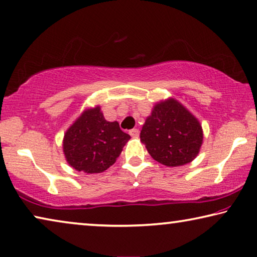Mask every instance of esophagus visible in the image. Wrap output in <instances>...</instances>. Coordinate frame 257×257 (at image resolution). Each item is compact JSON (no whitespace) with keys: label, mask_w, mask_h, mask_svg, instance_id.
<instances>
[{"label":"esophagus","mask_w":257,"mask_h":257,"mask_svg":"<svg viewBox=\"0 0 257 257\" xmlns=\"http://www.w3.org/2000/svg\"><path fill=\"white\" fill-rule=\"evenodd\" d=\"M129 135L132 136V137H139V135H140V130L136 129V128L129 130Z\"/></svg>","instance_id":"obj_1"}]
</instances>
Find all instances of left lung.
Returning a JSON list of instances; mask_svg holds the SVG:
<instances>
[{"mask_svg": "<svg viewBox=\"0 0 257 257\" xmlns=\"http://www.w3.org/2000/svg\"><path fill=\"white\" fill-rule=\"evenodd\" d=\"M141 141L153 159L175 167L197 156L203 133L200 122L181 104L170 99L155 106L141 130Z\"/></svg>", "mask_w": 257, "mask_h": 257, "instance_id": "left-lung-1", "label": "left lung"}]
</instances>
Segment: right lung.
Instances as JSON below:
<instances>
[{
	"instance_id": "right-lung-1",
	"label": "right lung",
	"mask_w": 257,
	"mask_h": 257,
	"mask_svg": "<svg viewBox=\"0 0 257 257\" xmlns=\"http://www.w3.org/2000/svg\"><path fill=\"white\" fill-rule=\"evenodd\" d=\"M129 139L116 121H106L100 108L95 107L85 110L68 129L63 151L69 165L75 170L100 173L115 163Z\"/></svg>"
}]
</instances>
